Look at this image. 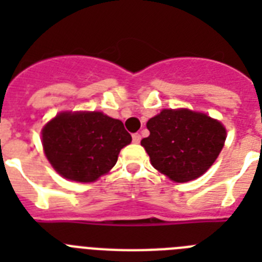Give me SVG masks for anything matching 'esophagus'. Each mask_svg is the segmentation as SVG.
Here are the masks:
<instances>
[{
  "instance_id": "obj_1",
  "label": "esophagus",
  "mask_w": 262,
  "mask_h": 262,
  "mask_svg": "<svg viewBox=\"0 0 262 262\" xmlns=\"http://www.w3.org/2000/svg\"><path fill=\"white\" fill-rule=\"evenodd\" d=\"M140 140H142V136H140V134H134L133 142L135 143V144H138V143H140Z\"/></svg>"
}]
</instances>
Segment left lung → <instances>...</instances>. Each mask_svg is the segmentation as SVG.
<instances>
[{"mask_svg":"<svg viewBox=\"0 0 262 262\" xmlns=\"http://www.w3.org/2000/svg\"><path fill=\"white\" fill-rule=\"evenodd\" d=\"M142 145L151 164L174 182L201 177L214 164L226 142L219 120L187 108H165L147 122Z\"/></svg>","mask_w":262,"mask_h":262,"instance_id":"1","label":"left lung"}]
</instances>
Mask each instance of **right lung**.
I'll use <instances>...</instances> for the list:
<instances>
[{"label":"right lung","mask_w":262,"mask_h":262,"mask_svg":"<svg viewBox=\"0 0 262 262\" xmlns=\"http://www.w3.org/2000/svg\"><path fill=\"white\" fill-rule=\"evenodd\" d=\"M131 140L119 119L101 111H64L41 129L51 165L60 176L77 182H93L106 174Z\"/></svg>","instance_id":"right-lung-1"}]
</instances>
